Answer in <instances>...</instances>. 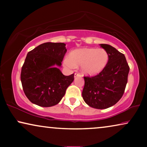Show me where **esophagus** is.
Returning <instances> with one entry per match:
<instances>
[{"instance_id":"34e87169","label":"esophagus","mask_w":147,"mask_h":147,"mask_svg":"<svg viewBox=\"0 0 147 147\" xmlns=\"http://www.w3.org/2000/svg\"><path fill=\"white\" fill-rule=\"evenodd\" d=\"M78 76H80V74H79V73H75L74 74V77H77Z\"/></svg>"}]
</instances>
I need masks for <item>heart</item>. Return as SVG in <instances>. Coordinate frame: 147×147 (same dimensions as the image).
Listing matches in <instances>:
<instances>
[{
  "instance_id": "obj_1",
  "label": "heart",
  "mask_w": 147,
  "mask_h": 147,
  "mask_svg": "<svg viewBox=\"0 0 147 147\" xmlns=\"http://www.w3.org/2000/svg\"><path fill=\"white\" fill-rule=\"evenodd\" d=\"M108 54L104 49L84 48L71 52L69 57L64 59V65L73 69L76 65L82 66V71L88 75L100 73L107 65Z\"/></svg>"
}]
</instances>
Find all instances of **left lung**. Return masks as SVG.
<instances>
[{
  "instance_id": "left-lung-1",
  "label": "left lung",
  "mask_w": 147,
  "mask_h": 147,
  "mask_svg": "<svg viewBox=\"0 0 147 147\" xmlns=\"http://www.w3.org/2000/svg\"><path fill=\"white\" fill-rule=\"evenodd\" d=\"M100 45L108 54V63L97 75L84 76L82 97L91 107L106 109L116 104L123 96L130 67L123 53L108 44Z\"/></svg>"
}]
</instances>
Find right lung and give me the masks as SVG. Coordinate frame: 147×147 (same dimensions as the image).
Wrapping results in <instances>:
<instances>
[{
	"label": "right lung",
	"mask_w": 147,
	"mask_h": 147,
	"mask_svg": "<svg viewBox=\"0 0 147 147\" xmlns=\"http://www.w3.org/2000/svg\"><path fill=\"white\" fill-rule=\"evenodd\" d=\"M67 52L63 43L47 42L27 53L21 69L22 86L28 99L42 107L57 104L73 82L74 74L64 76L59 69Z\"/></svg>",
	"instance_id": "obj_1"
}]
</instances>
